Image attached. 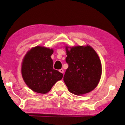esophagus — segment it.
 I'll list each match as a JSON object with an SVG mask.
<instances>
[{
  "mask_svg": "<svg viewBox=\"0 0 125 125\" xmlns=\"http://www.w3.org/2000/svg\"><path fill=\"white\" fill-rule=\"evenodd\" d=\"M59 71L61 73H64V71H63V69H60V70H59Z\"/></svg>",
  "mask_w": 125,
  "mask_h": 125,
  "instance_id": "1",
  "label": "esophagus"
}]
</instances>
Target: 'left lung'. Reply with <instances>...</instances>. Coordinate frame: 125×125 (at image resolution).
I'll return each instance as SVG.
<instances>
[{
  "instance_id": "1",
  "label": "left lung",
  "mask_w": 125,
  "mask_h": 125,
  "mask_svg": "<svg viewBox=\"0 0 125 125\" xmlns=\"http://www.w3.org/2000/svg\"><path fill=\"white\" fill-rule=\"evenodd\" d=\"M68 49L65 61L68 64L63 77L68 89L75 95L92 91L100 81L102 68L98 55L90 46Z\"/></svg>"
}]
</instances>
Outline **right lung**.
Wrapping results in <instances>:
<instances>
[{"instance_id": "add662e5", "label": "right lung", "mask_w": 125, "mask_h": 125, "mask_svg": "<svg viewBox=\"0 0 125 125\" xmlns=\"http://www.w3.org/2000/svg\"><path fill=\"white\" fill-rule=\"evenodd\" d=\"M52 49L36 46L27 53L23 60L21 73L26 85L35 92L46 94L63 74L53 68Z\"/></svg>"}]
</instances>
